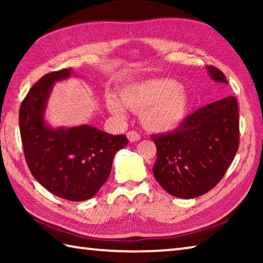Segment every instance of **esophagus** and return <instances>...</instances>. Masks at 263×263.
I'll return each instance as SVG.
<instances>
[{
    "label": "esophagus",
    "instance_id": "1",
    "mask_svg": "<svg viewBox=\"0 0 263 263\" xmlns=\"http://www.w3.org/2000/svg\"><path fill=\"white\" fill-rule=\"evenodd\" d=\"M126 136H127V139L130 142H135V141L140 139V135L137 131H128L126 133Z\"/></svg>",
    "mask_w": 263,
    "mask_h": 263
}]
</instances>
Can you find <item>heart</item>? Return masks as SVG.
Listing matches in <instances>:
<instances>
[{
    "instance_id": "obj_1",
    "label": "heart",
    "mask_w": 263,
    "mask_h": 263,
    "mask_svg": "<svg viewBox=\"0 0 263 263\" xmlns=\"http://www.w3.org/2000/svg\"><path fill=\"white\" fill-rule=\"evenodd\" d=\"M119 102L114 96L106 97V106L116 116L123 117L124 107L141 111L144 126L153 132H169L179 125L186 111V94L174 80L153 79L121 92Z\"/></svg>"
}]
</instances>
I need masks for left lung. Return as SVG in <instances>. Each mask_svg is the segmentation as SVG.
I'll return each mask as SVG.
<instances>
[{
  "label": "left lung",
  "instance_id": "left-lung-1",
  "mask_svg": "<svg viewBox=\"0 0 263 263\" xmlns=\"http://www.w3.org/2000/svg\"><path fill=\"white\" fill-rule=\"evenodd\" d=\"M217 86L228 80L215 66H206ZM157 145L153 174L173 196L194 198L219 183L239 148V111L234 96L199 108L173 132L151 136Z\"/></svg>",
  "mask_w": 263,
  "mask_h": 263
}]
</instances>
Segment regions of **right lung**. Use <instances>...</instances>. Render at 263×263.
Wrapping results in <instances>:
<instances>
[{
    "mask_svg": "<svg viewBox=\"0 0 263 263\" xmlns=\"http://www.w3.org/2000/svg\"><path fill=\"white\" fill-rule=\"evenodd\" d=\"M70 70L47 73L30 89L20 108V131L34 179L58 197L80 202L105 183L115 154L128 141L125 135H109L88 125L68 130L45 125L44 110L53 84L68 78Z\"/></svg>",
    "mask_w": 263,
    "mask_h": 263,
    "instance_id": "add662e5",
    "label": "right lung"
}]
</instances>
